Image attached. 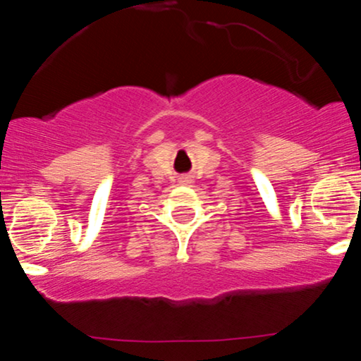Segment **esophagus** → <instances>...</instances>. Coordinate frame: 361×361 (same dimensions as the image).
<instances>
[{
  "label": "esophagus",
  "instance_id": "obj_1",
  "mask_svg": "<svg viewBox=\"0 0 361 361\" xmlns=\"http://www.w3.org/2000/svg\"><path fill=\"white\" fill-rule=\"evenodd\" d=\"M178 183H180V185H187V187H190V185L193 183V180L190 176H187V174H183V176L178 178Z\"/></svg>",
  "mask_w": 361,
  "mask_h": 361
}]
</instances>
